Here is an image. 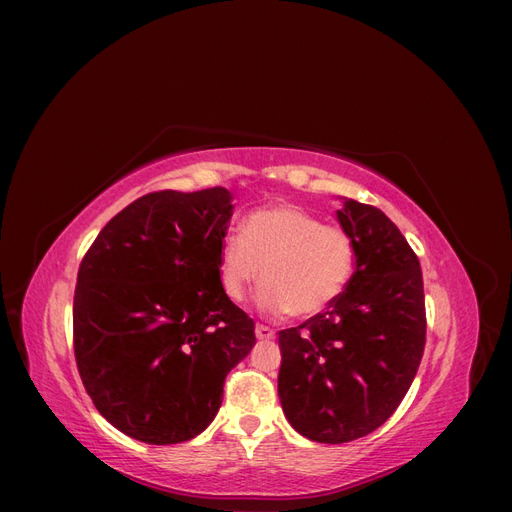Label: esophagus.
I'll use <instances>...</instances> for the list:
<instances>
[{"mask_svg": "<svg viewBox=\"0 0 512 512\" xmlns=\"http://www.w3.org/2000/svg\"><path fill=\"white\" fill-rule=\"evenodd\" d=\"M256 337L258 339H273L275 331L271 327H267V324H256Z\"/></svg>", "mask_w": 512, "mask_h": 512, "instance_id": "obj_1", "label": "esophagus"}]
</instances>
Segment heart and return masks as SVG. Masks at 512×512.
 I'll return each instance as SVG.
<instances>
[{"label": "heart", "mask_w": 512, "mask_h": 512, "mask_svg": "<svg viewBox=\"0 0 512 512\" xmlns=\"http://www.w3.org/2000/svg\"><path fill=\"white\" fill-rule=\"evenodd\" d=\"M354 267L350 232L292 205L250 213L241 232H230L220 247V282L228 299L243 301L262 275L267 284L260 305L297 318L331 307L348 288Z\"/></svg>", "instance_id": "heart-1"}]
</instances>
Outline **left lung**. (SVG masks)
I'll return each instance as SVG.
<instances>
[{"mask_svg":"<svg viewBox=\"0 0 512 512\" xmlns=\"http://www.w3.org/2000/svg\"><path fill=\"white\" fill-rule=\"evenodd\" d=\"M337 220L356 245L348 288L327 312L277 333L284 414L301 436L322 444L363 438L397 410L427 331L423 271L399 228L352 198Z\"/></svg>","mask_w":512,"mask_h":512,"instance_id":"obj_1","label":"left lung"}]
</instances>
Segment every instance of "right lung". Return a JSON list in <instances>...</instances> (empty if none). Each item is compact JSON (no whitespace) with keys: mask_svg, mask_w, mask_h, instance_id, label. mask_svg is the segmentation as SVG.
<instances>
[{"mask_svg":"<svg viewBox=\"0 0 512 512\" xmlns=\"http://www.w3.org/2000/svg\"><path fill=\"white\" fill-rule=\"evenodd\" d=\"M232 194L160 190L108 222L81 260L72 327L85 391L108 423L147 444L205 431L254 320L220 282Z\"/></svg>","mask_w":512,"mask_h":512,"instance_id":"add662e5","label":"right lung"}]
</instances>
